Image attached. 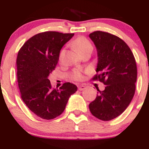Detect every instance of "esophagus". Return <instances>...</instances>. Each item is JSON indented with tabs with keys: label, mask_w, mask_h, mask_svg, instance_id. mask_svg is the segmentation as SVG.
Listing matches in <instances>:
<instances>
[{
	"label": "esophagus",
	"mask_w": 149,
	"mask_h": 149,
	"mask_svg": "<svg viewBox=\"0 0 149 149\" xmlns=\"http://www.w3.org/2000/svg\"><path fill=\"white\" fill-rule=\"evenodd\" d=\"M78 90H80V91H82V90H85V87L84 86V85H80V86L78 87Z\"/></svg>",
	"instance_id": "obj_1"
}]
</instances>
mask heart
<instances>
[{
  "label": "heart",
  "instance_id": "1",
  "mask_svg": "<svg viewBox=\"0 0 149 149\" xmlns=\"http://www.w3.org/2000/svg\"><path fill=\"white\" fill-rule=\"evenodd\" d=\"M73 47L76 48V49L78 51V53L80 54H83L84 53L88 52V51L92 50V45L90 43L88 39L85 37H78L75 40H73L72 42ZM63 54H64V50H61L60 53H59V59H61L63 57ZM71 77L73 80H80L82 78V73L79 70H75L73 71L72 74H71Z\"/></svg>",
  "mask_w": 149,
  "mask_h": 149
}]
</instances>
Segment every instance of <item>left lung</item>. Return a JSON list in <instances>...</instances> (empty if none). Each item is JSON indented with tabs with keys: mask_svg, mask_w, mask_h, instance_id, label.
Listing matches in <instances>:
<instances>
[{
	"mask_svg": "<svg viewBox=\"0 0 149 149\" xmlns=\"http://www.w3.org/2000/svg\"><path fill=\"white\" fill-rule=\"evenodd\" d=\"M89 37L97 47V73L92 78L106 85L89 104L97 118L108 121L123 113L134 95L137 76L134 54L125 42L107 32H92Z\"/></svg>",
	"mask_w": 149,
	"mask_h": 149,
	"instance_id": "8db88e82",
	"label": "left lung"
}]
</instances>
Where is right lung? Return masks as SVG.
<instances>
[{"instance_id": "1", "label": "right lung", "mask_w": 149, "mask_h": 149, "mask_svg": "<svg viewBox=\"0 0 149 149\" xmlns=\"http://www.w3.org/2000/svg\"><path fill=\"white\" fill-rule=\"evenodd\" d=\"M73 35L42 32L30 38L18 52L17 76L21 97L26 107L42 119L61 115L70 96L77 90L71 83L53 89L48 79L57 66L61 47Z\"/></svg>"}]
</instances>
